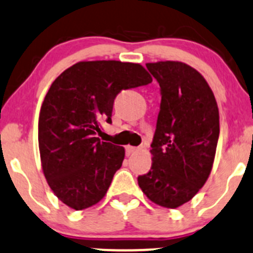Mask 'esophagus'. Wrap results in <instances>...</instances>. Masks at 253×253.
<instances>
[{"label":"esophagus","mask_w":253,"mask_h":253,"mask_svg":"<svg viewBox=\"0 0 253 253\" xmlns=\"http://www.w3.org/2000/svg\"><path fill=\"white\" fill-rule=\"evenodd\" d=\"M137 151V147H133V146H126V156L129 157L132 156V154L134 153V152Z\"/></svg>","instance_id":"esophagus-1"}]
</instances>
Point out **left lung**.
Instances as JSON below:
<instances>
[{
	"instance_id": "1",
	"label": "left lung",
	"mask_w": 253,
	"mask_h": 253,
	"mask_svg": "<svg viewBox=\"0 0 253 253\" xmlns=\"http://www.w3.org/2000/svg\"><path fill=\"white\" fill-rule=\"evenodd\" d=\"M161 86V111L152 142V167L138 185L154 204L175 209L204 186L220 133L214 92L202 74L181 61L147 63Z\"/></svg>"
}]
</instances>
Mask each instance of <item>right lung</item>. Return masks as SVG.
<instances>
[{
	"label": "right lung",
	"instance_id": "obj_1",
	"mask_svg": "<svg viewBox=\"0 0 253 253\" xmlns=\"http://www.w3.org/2000/svg\"><path fill=\"white\" fill-rule=\"evenodd\" d=\"M152 83L137 63L79 61L53 82L41 107L38 144L46 183L74 210L106 195L125 148L101 142V124H111L115 97L122 90Z\"/></svg>",
	"mask_w": 253,
	"mask_h": 253
}]
</instances>
